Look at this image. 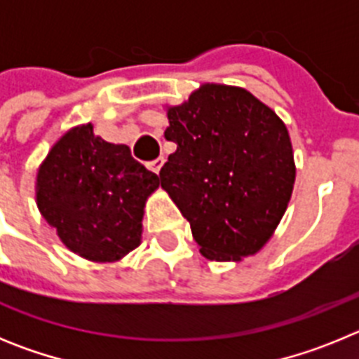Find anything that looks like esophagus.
Masks as SVG:
<instances>
[{"label": "esophagus", "instance_id": "1", "mask_svg": "<svg viewBox=\"0 0 359 359\" xmlns=\"http://www.w3.org/2000/svg\"><path fill=\"white\" fill-rule=\"evenodd\" d=\"M163 163H165L163 158H158V160H154V161H151V163H149V169H151L152 172L160 174V170H161V167H163Z\"/></svg>", "mask_w": 359, "mask_h": 359}]
</instances>
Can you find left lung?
Listing matches in <instances>:
<instances>
[{"instance_id": "left-lung-1", "label": "left lung", "mask_w": 359, "mask_h": 359, "mask_svg": "<svg viewBox=\"0 0 359 359\" xmlns=\"http://www.w3.org/2000/svg\"><path fill=\"white\" fill-rule=\"evenodd\" d=\"M177 145L158 183L169 192L210 261L257 253L286 212L294 183L290 133L243 88L203 84L167 109Z\"/></svg>"}]
</instances>
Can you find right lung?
Segmentation results:
<instances>
[{
  "instance_id": "obj_1",
  "label": "right lung",
  "mask_w": 359,
  "mask_h": 359,
  "mask_svg": "<svg viewBox=\"0 0 359 359\" xmlns=\"http://www.w3.org/2000/svg\"><path fill=\"white\" fill-rule=\"evenodd\" d=\"M158 176L131 156L128 145L73 128L37 172V207L66 248L95 262H113L140 244L145 199Z\"/></svg>"
}]
</instances>
